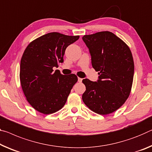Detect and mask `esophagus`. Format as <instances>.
<instances>
[{"label": "esophagus", "mask_w": 152, "mask_h": 152, "mask_svg": "<svg viewBox=\"0 0 152 152\" xmlns=\"http://www.w3.org/2000/svg\"><path fill=\"white\" fill-rule=\"evenodd\" d=\"M78 81L79 82V83H82V81H83V78H78Z\"/></svg>", "instance_id": "1"}]
</instances>
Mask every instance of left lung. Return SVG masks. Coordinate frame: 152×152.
Returning <instances> with one entry per match:
<instances>
[{"instance_id": "8db88e82", "label": "left lung", "mask_w": 152, "mask_h": 152, "mask_svg": "<svg viewBox=\"0 0 152 152\" xmlns=\"http://www.w3.org/2000/svg\"><path fill=\"white\" fill-rule=\"evenodd\" d=\"M91 63L99 72L97 82L83 79L85 104L93 112L107 115L122 106L129 97L134 76V61L129 46L108 31L85 35Z\"/></svg>"}]
</instances>
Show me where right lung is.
<instances>
[{"instance_id": "right-lung-1", "label": "right lung", "mask_w": 152, "mask_h": 152, "mask_svg": "<svg viewBox=\"0 0 152 152\" xmlns=\"http://www.w3.org/2000/svg\"><path fill=\"white\" fill-rule=\"evenodd\" d=\"M79 36L50 32L34 40L21 59L20 78L24 95L38 112L50 114L61 110L73 86L78 81L74 74L63 75L53 71L64 61L66 48Z\"/></svg>"}]
</instances>
